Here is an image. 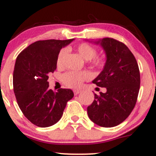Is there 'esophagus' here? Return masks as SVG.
<instances>
[{
  "mask_svg": "<svg viewBox=\"0 0 156 156\" xmlns=\"http://www.w3.org/2000/svg\"><path fill=\"white\" fill-rule=\"evenodd\" d=\"M80 92H81V90H79V89H75V90H73V93H74L75 95H78Z\"/></svg>",
  "mask_w": 156,
  "mask_h": 156,
  "instance_id": "obj_1",
  "label": "esophagus"
}]
</instances>
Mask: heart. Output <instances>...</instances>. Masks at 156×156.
<instances>
[{
    "label": "heart",
    "instance_id": "b5f03b06",
    "mask_svg": "<svg viewBox=\"0 0 156 156\" xmlns=\"http://www.w3.org/2000/svg\"><path fill=\"white\" fill-rule=\"evenodd\" d=\"M75 50L79 55L85 60H89V63L96 68H102L105 65V60L101 57L95 56L97 54L96 49L86 42L79 44ZM67 50L66 48L61 49L57 58V66L61 67L64 65V60L67 56ZM92 75L88 71H68L64 73L62 76V81L66 86L71 88H79L82 86L86 80H89Z\"/></svg>",
    "mask_w": 156,
    "mask_h": 156
}]
</instances>
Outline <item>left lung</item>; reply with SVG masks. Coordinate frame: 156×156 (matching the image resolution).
<instances>
[{"instance_id":"8db88e82","label":"left lung","mask_w":156,"mask_h":156,"mask_svg":"<svg viewBox=\"0 0 156 156\" xmlns=\"http://www.w3.org/2000/svg\"><path fill=\"white\" fill-rule=\"evenodd\" d=\"M106 54L104 69L92 83L107 89L95 94L88 106V116L97 125L112 127L125 121L134 108L140 86L138 64L130 49L121 41L105 38L95 41Z\"/></svg>"}]
</instances>
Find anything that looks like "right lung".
Instances as JSON below:
<instances>
[{
    "label": "right lung",
    "instance_id": "1",
    "mask_svg": "<svg viewBox=\"0 0 156 156\" xmlns=\"http://www.w3.org/2000/svg\"><path fill=\"white\" fill-rule=\"evenodd\" d=\"M67 40L37 41L28 46L16 58L13 71V91L24 116L35 126L48 127L61 118L73 91L49 89L48 74L57 68L60 51L70 44Z\"/></svg>",
    "mask_w": 156,
    "mask_h": 156
}]
</instances>
